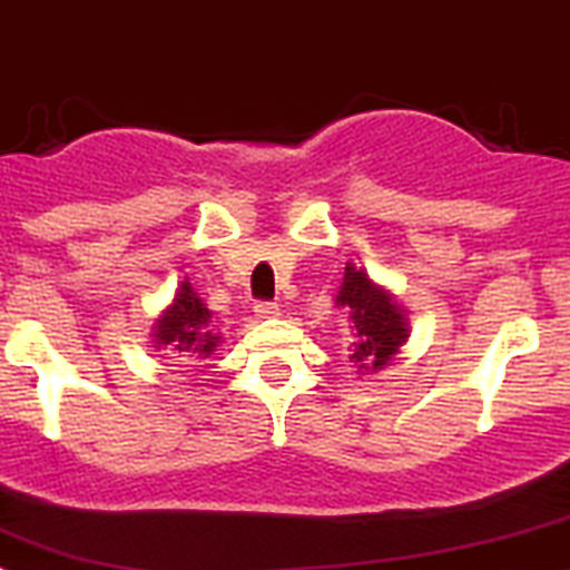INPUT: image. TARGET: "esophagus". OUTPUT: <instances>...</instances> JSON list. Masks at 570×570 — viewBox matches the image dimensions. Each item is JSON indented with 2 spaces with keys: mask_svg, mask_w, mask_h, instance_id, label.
<instances>
[{
  "mask_svg": "<svg viewBox=\"0 0 570 570\" xmlns=\"http://www.w3.org/2000/svg\"><path fill=\"white\" fill-rule=\"evenodd\" d=\"M255 317H261V321H269V317H278L281 312H278V303H273V301H258L255 303Z\"/></svg>",
  "mask_w": 570,
  "mask_h": 570,
  "instance_id": "esophagus-1",
  "label": "esophagus"
}]
</instances>
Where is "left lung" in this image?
<instances>
[{
	"instance_id": "1",
	"label": "left lung",
	"mask_w": 570,
	"mask_h": 570,
	"mask_svg": "<svg viewBox=\"0 0 570 570\" xmlns=\"http://www.w3.org/2000/svg\"><path fill=\"white\" fill-rule=\"evenodd\" d=\"M337 303L351 312V321L357 328L360 343H354L357 348H354L351 360L363 363L365 368L368 365L382 368L407 337L405 317L396 309V303L391 301L387 292L371 284L363 269L351 267V264L345 267Z\"/></svg>"
}]
</instances>
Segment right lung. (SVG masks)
Wrapping results in <instances>:
<instances>
[{"label": "right lung", "mask_w": 570, "mask_h": 570, "mask_svg": "<svg viewBox=\"0 0 570 570\" xmlns=\"http://www.w3.org/2000/svg\"><path fill=\"white\" fill-rule=\"evenodd\" d=\"M207 323H210V312L205 309V303L196 297L190 284H183L174 297L171 309L157 321L154 337L159 345H174L177 351L196 354V360H205L219 343V337L207 328Z\"/></svg>", "instance_id": "right-lung-1"}]
</instances>
